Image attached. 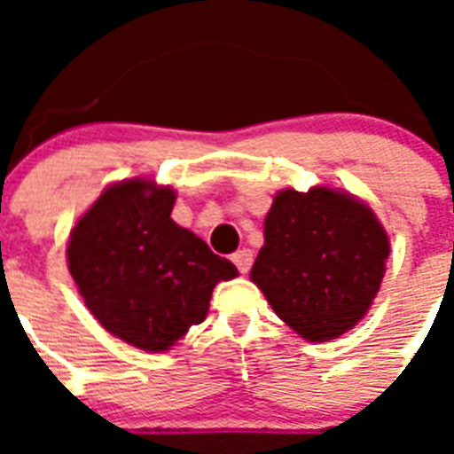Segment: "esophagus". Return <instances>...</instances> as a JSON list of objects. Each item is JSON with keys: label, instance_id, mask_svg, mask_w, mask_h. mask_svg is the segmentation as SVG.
<instances>
[{"label": "esophagus", "instance_id": "34e87169", "mask_svg": "<svg viewBox=\"0 0 454 454\" xmlns=\"http://www.w3.org/2000/svg\"><path fill=\"white\" fill-rule=\"evenodd\" d=\"M252 262H254V256H252L249 249H238V252L233 254V263L238 266L240 273H247V270L252 269Z\"/></svg>", "mask_w": 454, "mask_h": 454}]
</instances>
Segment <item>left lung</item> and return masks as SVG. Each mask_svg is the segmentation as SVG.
Masks as SVG:
<instances>
[{
	"label": "left lung",
	"mask_w": 454,
	"mask_h": 454,
	"mask_svg": "<svg viewBox=\"0 0 454 454\" xmlns=\"http://www.w3.org/2000/svg\"><path fill=\"white\" fill-rule=\"evenodd\" d=\"M263 238L252 283L297 334L330 341L365 316L388 259V238L370 207L323 185L283 191Z\"/></svg>",
	"instance_id": "obj_1"
}]
</instances>
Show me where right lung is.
<instances>
[{"instance_id":"add662e5","label":"right lung","mask_w":454,"mask_h":454,"mask_svg":"<svg viewBox=\"0 0 454 454\" xmlns=\"http://www.w3.org/2000/svg\"><path fill=\"white\" fill-rule=\"evenodd\" d=\"M176 192L145 178L110 185L67 242L70 276L96 320L127 344L167 351L205 320L214 285L238 276L171 221Z\"/></svg>"}]
</instances>
